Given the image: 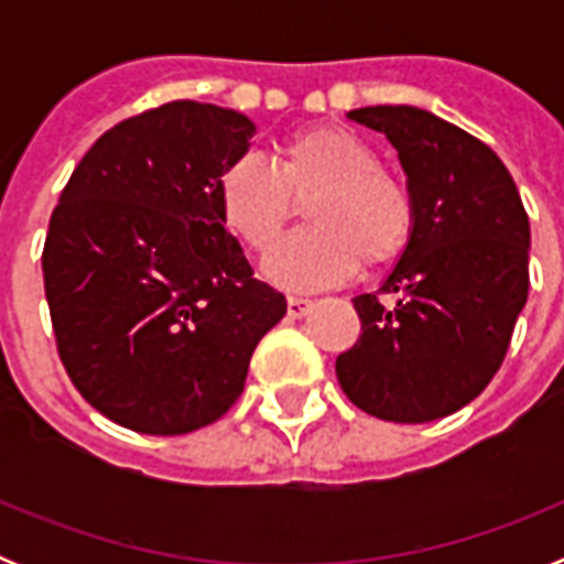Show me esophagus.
Listing matches in <instances>:
<instances>
[{
  "mask_svg": "<svg viewBox=\"0 0 564 564\" xmlns=\"http://www.w3.org/2000/svg\"><path fill=\"white\" fill-rule=\"evenodd\" d=\"M313 311V302L305 296H288V316L291 318H305Z\"/></svg>",
  "mask_w": 564,
  "mask_h": 564,
  "instance_id": "1",
  "label": "esophagus"
}]
</instances>
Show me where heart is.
I'll list each match as a JSON object with an SVG mask.
<instances>
[{
	"label": "heart",
	"mask_w": 564,
	"mask_h": 564,
	"mask_svg": "<svg viewBox=\"0 0 564 564\" xmlns=\"http://www.w3.org/2000/svg\"><path fill=\"white\" fill-rule=\"evenodd\" d=\"M305 203V231L293 234L265 262L273 285L318 291L350 279L358 265L395 262L415 231L410 186L381 169L376 147L347 127H311L279 143L273 163L246 154L217 181L228 231L268 253Z\"/></svg>",
	"instance_id": "b5f03b06"
}]
</instances>
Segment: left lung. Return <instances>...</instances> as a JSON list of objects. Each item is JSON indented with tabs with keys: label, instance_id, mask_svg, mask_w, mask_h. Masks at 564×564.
<instances>
[{
	"label": "left lung",
	"instance_id": "1",
	"mask_svg": "<svg viewBox=\"0 0 564 564\" xmlns=\"http://www.w3.org/2000/svg\"><path fill=\"white\" fill-rule=\"evenodd\" d=\"M347 118L395 147L415 231L381 288L352 299L361 336L336 358L338 383L381 421H437L475 401L506 358L528 299V214L500 158L455 123L406 104Z\"/></svg>",
	"mask_w": 564,
	"mask_h": 564
}]
</instances>
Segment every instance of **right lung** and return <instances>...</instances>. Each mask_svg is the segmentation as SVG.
Wrapping results in <instances>:
<instances>
[{"label": "right lung", "instance_id": "1", "mask_svg": "<svg viewBox=\"0 0 564 564\" xmlns=\"http://www.w3.org/2000/svg\"><path fill=\"white\" fill-rule=\"evenodd\" d=\"M257 132L172 101L104 132L50 217L44 293L76 390L141 435H186L234 406L259 338L288 313L226 231L217 181Z\"/></svg>", "mask_w": 564, "mask_h": 564}]
</instances>
